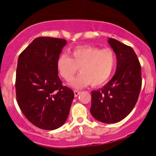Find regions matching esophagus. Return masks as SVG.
<instances>
[{
    "label": "esophagus",
    "instance_id": "34e87169",
    "mask_svg": "<svg viewBox=\"0 0 156 156\" xmlns=\"http://www.w3.org/2000/svg\"><path fill=\"white\" fill-rule=\"evenodd\" d=\"M80 94V91H78V90H74V95H75V97H77L78 95Z\"/></svg>",
    "mask_w": 156,
    "mask_h": 156
}]
</instances>
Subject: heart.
Instances as JSON below:
<instances>
[{
	"instance_id": "heart-1",
	"label": "heart",
	"mask_w": 156,
	"mask_h": 156,
	"mask_svg": "<svg viewBox=\"0 0 156 156\" xmlns=\"http://www.w3.org/2000/svg\"><path fill=\"white\" fill-rule=\"evenodd\" d=\"M71 58L61 54L57 60L59 73L66 80L73 78L78 70L80 73L69 82L76 89L88 85L100 86L105 84L113 73L117 63L115 53L111 49H101L91 46H80L70 51Z\"/></svg>"
}]
</instances>
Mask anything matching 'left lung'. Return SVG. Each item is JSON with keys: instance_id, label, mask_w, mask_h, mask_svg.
I'll return each mask as SVG.
<instances>
[{"instance_id": "1", "label": "left lung", "mask_w": 156, "mask_h": 156, "mask_svg": "<svg viewBox=\"0 0 156 156\" xmlns=\"http://www.w3.org/2000/svg\"><path fill=\"white\" fill-rule=\"evenodd\" d=\"M108 42L117 57V69L113 78L101 90L91 91L90 114L106 124L121 121L137 103L142 86L141 66L131 47L117 39Z\"/></svg>"}]
</instances>
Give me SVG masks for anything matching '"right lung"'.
Here are the masks:
<instances>
[{"label": "right lung", "instance_id": "1", "mask_svg": "<svg viewBox=\"0 0 156 156\" xmlns=\"http://www.w3.org/2000/svg\"><path fill=\"white\" fill-rule=\"evenodd\" d=\"M67 41L37 37L19 55L16 93L19 107L36 127L53 130L64 125L74 93L58 76L57 60Z\"/></svg>", "mask_w": 156, "mask_h": 156}]
</instances>
